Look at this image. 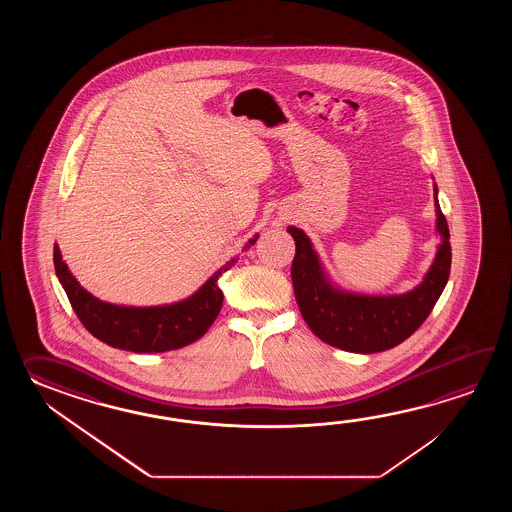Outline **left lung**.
Listing matches in <instances>:
<instances>
[{"mask_svg":"<svg viewBox=\"0 0 512 512\" xmlns=\"http://www.w3.org/2000/svg\"><path fill=\"white\" fill-rule=\"evenodd\" d=\"M435 212L441 245L434 265L414 291L399 296H364L333 289L309 238L296 227L287 229L296 245L291 265L294 296L316 337L333 348L351 353H379L399 346L414 335L432 313L450 276V232L445 214L439 208L437 188Z\"/></svg>","mask_w":512,"mask_h":512,"instance_id":"1","label":"left lung"}]
</instances>
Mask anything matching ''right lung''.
<instances>
[{"label": "right lung", "instance_id": "add662e5", "mask_svg": "<svg viewBox=\"0 0 512 512\" xmlns=\"http://www.w3.org/2000/svg\"><path fill=\"white\" fill-rule=\"evenodd\" d=\"M252 238L245 249L254 245ZM58 280L66 291L69 304L87 331L106 342L111 348L126 349L133 353H163L170 349L185 348L196 342L218 318L223 293L218 287L219 276L238 261L223 265L208 278V282L188 300L161 307H126L106 304L87 293L62 261L58 245L53 252Z\"/></svg>", "mask_w": 512, "mask_h": 512}]
</instances>
